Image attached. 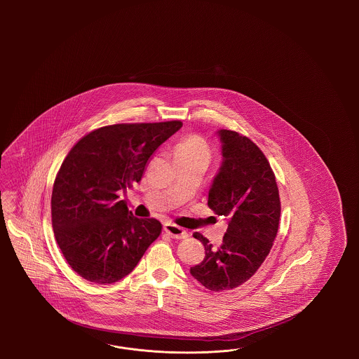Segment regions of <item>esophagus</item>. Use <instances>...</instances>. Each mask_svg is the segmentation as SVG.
<instances>
[{"label":"esophagus","mask_w":359,"mask_h":359,"mask_svg":"<svg viewBox=\"0 0 359 359\" xmlns=\"http://www.w3.org/2000/svg\"><path fill=\"white\" fill-rule=\"evenodd\" d=\"M163 228L164 231H165L171 238L184 239L188 237L187 230H184L183 228H180V226H177V225H175V224H171V222H165Z\"/></svg>","instance_id":"34e87169"}]
</instances>
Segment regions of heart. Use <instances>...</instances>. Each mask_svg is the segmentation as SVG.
<instances>
[{"mask_svg":"<svg viewBox=\"0 0 359 359\" xmlns=\"http://www.w3.org/2000/svg\"><path fill=\"white\" fill-rule=\"evenodd\" d=\"M175 155H191V156H205L209 159V147L207 142L198 135H188L180 142L176 149Z\"/></svg>","mask_w":359,"mask_h":359,"instance_id":"heart-1","label":"heart"}]
</instances>
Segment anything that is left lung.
<instances>
[{"label":"left lung","instance_id":"8db88e82","mask_svg":"<svg viewBox=\"0 0 359 359\" xmlns=\"http://www.w3.org/2000/svg\"><path fill=\"white\" fill-rule=\"evenodd\" d=\"M222 165L209 189L208 207L228 218L219 248L196 231L205 248L204 261L191 275L213 292L248 282L269 255L278 234L280 198L275 174L261 149L237 131L219 130Z\"/></svg>","mask_w":359,"mask_h":359}]
</instances>
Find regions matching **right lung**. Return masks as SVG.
<instances>
[{
	"label": "right lung",
	"mask_w": 359,
	"mask_h": 359,
	"mask_svg": "<svg viewBox=\"0 0 359 359\" xmlns=\"http://www.w3.org/2000/svg\"><path fill=\"white\" fill-rule=\"evenodd\" d=\"M182 126L180 121L102 126L65 156L51 196L53 229L65 261L88 282H118L159 237L162 224L134 217L120 194L141 182L152 154Z\"/></svg>",
	"instance_id": "add662e5"
}]
</instances>
